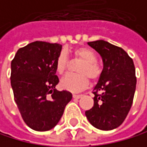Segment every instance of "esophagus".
<instances>
[{"instance_id": "1", "label": "esophagus", "mask_w": 147, "mask_h": 147, "mask_svg": "<svg viewBox=\"0 0 147 147\" xmlns=\"http://www.w3.org/2000/svg\"><path fill=\"white\" fill-rule=\"evenodd\" d=\"M82 94H73V97H74V99H80L81 97H82Z\"/></svg>"}]
</instances>
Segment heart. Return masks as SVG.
Here are the masks:
<instances>
[{
  "label": "heart",
  "instance_id": "b5f03b06",
  "mask_svg": "<svg viewBox=\"0 0 147 147\" xmlns=\"http://www.w3.org/2000/svg\"><path fill=\"white\" fill-rule=\"evenodd\" d=\"M75 58L82 60L77 67V74H68L60 82V85L66 91L76 92L85 89L89 84V78L95 81L101 74L95 53L87 47H78L74 51ZM68 66V58L65 53H61L55 62V69L58 74H64Z\"/></svg>",
  "mask_w": 147,
  "mask_h": 147
}]
</instances>
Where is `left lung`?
<instances>
[{
  "mask_svg": "<svg viewBox=\"0 0 147 147\" xmlns=\"http://www.w3.org/2000/svg\"><path fill=\"white\" fill-rule=\"evenodd\" d=\"M88 45L101 56L103 70L93 90V107L85 115L94 127L112 130L122 124L132 106L136 85L134 62L125 50L107 41Z\"/></svg>",
  "mask_w": 147,
  "mask_h": 147,
  "instance_id": "8db88e82",
  "label": "left lung"
}]
</instances>
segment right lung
Returning <instances> with one entry per match:
<instances>
[{
    "label": "right lung",
    "mask_w": 147,
    "mask_h": 147,
    "mask_svg": "<svg viewBox=\"0 0 147 147\" xmlns=\"http://www.w3.org/2000/svg\"><path fill=\"white\" fill-rule=\"evenodd\" d=\"M62 45L35 41L20 48L11 61V83L14 100L26 124L47 131L59 122L72 93L55 89V62Z\"/></svg>",
    "instance_id": "right-lung-1"
}]
</instances>
